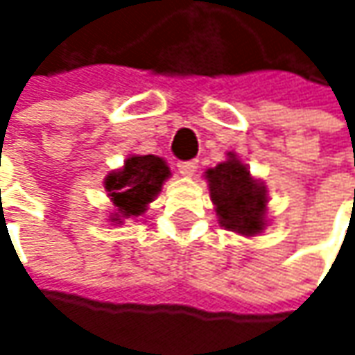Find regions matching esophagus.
Masks as SVG:
<instances>
[{
	"mask_svg": "<svg viewBox=\"0 0 355 355\" xmlns=\"http://www.w3.org/2000/svg\"><path fill=\"white\" fill-rule=\"evenodd\" d=\"M178 170H180V173L182 175H193L196 171H198V162L196 159H189V162H180L178 164Z\"/></svg>",
	"mask_w": 355,
	"mask_h": 355,
	"instance_id": "esophagus-1",
	"label": "esophagus"
}]
</instances>
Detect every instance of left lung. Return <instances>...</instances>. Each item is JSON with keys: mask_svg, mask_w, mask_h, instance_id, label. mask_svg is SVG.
I'll return each instance as SVG.
<instances>
[{"mask_svg": "<svg viewBox=\"0 0 355 355\" xmlns=\"http://www.w3.org/2000/svg\"><path fill=\"white\" fill-rule=\"evenodd\" d=\"M215 211L221 227L252 237L265 229L266 187L251 178L235 154L205 171Z\"/></svg>", "mask_w": 355, "mask_h": 355, "instance_id": "obj_1", "label": "left lung"}]
</instances>
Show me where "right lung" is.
<instances>
[{
    "label": "right lung",
    "instance_id": "right-lung-1",
    "mask_svg": "<svg viewBox=\"0 0 355 355\" xmlns=\"http://www.w3.org/2000/svg\"><path fill=\"white\" fill-rule=\"evenodd\" d=\"M168 178L170 168L157 156H130L122 170L110 171L104 180V187L116 207L112 221L122 223L120 217L142 215Z\"/></svg>",
    "mask_w": 355,
    "mask_h": 355
}]
</instances>
